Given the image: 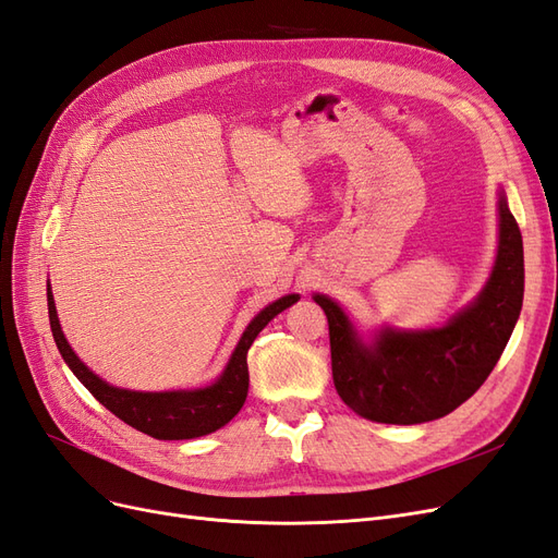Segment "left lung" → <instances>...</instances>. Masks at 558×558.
Here are the masks:
<instances>
[{"label":"left lung","mask_w":558,"mask_h":558,"mask_svg":"<svg viewBox=\"0 0 558 558\" xmlns=\"http://www.w3.org/2000/svg\"><path fill=\"white\" fill-rule=\"evenodd\" d=\"M328 316L332 381L347 408L379 424H424L463 404L492 375L523 302L521 230L500 197V244L480 298L447 326L384 330L363 344L344 312L314 295Z\"/></svg>","instance_id":"1"}]
</instances>
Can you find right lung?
Here are the masks:
<instances>
[{
	"instance_id": "1",
	"label": "right lung",
	"mask_w": 558,
	"mask_h": 558,
	"mask_svg": "<svg viewBox=\"0 0 558 558\" xmlns=\"http://www.w3.org/2000/svg\"><path fill=\"white\" fill-rule=\"evenodd\" d=\"M48 318L50 330H53L56 344L62 353L64 363L70 365L76 379L88 388V391L105 404V408L116 414L128 426L137 428L156 440H191V437L209 435L226 426L228 421L242 410V404L248 393V365L246 353L256 340L258 332L272 320L279 312L291 307L298 302V295H283L272 305L265 307L256 318L251 320L244 330L242 340L234 349L232 359L216 384L197 391H165V393H140L125 391V388H113L107 381L93 375L90 369L78 361L72 347L66 344L58 312L53 305V293L48 286Z\"/></svg>"
}]
</instances>
